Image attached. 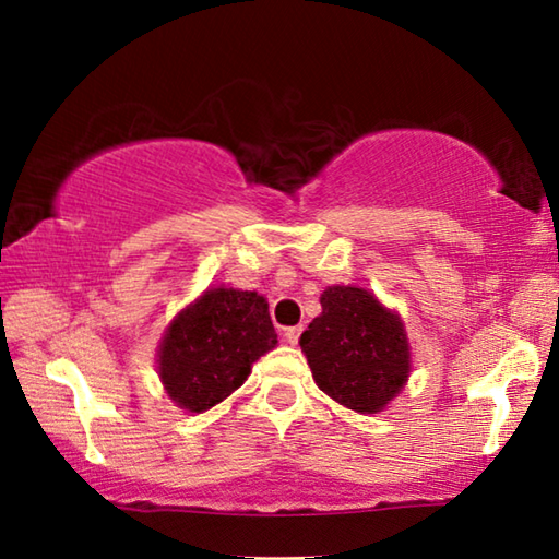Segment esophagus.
I'll use <instances>...</instances> for the list:
<instances>
[{"label":"esophagus","mask_w":559,"mask_h":559,"mask_svg":"<svg viewBox=\"0 0 559 559\" xmlns=\"http://www.w3.org/2000/svg\"><path fill=\"white\" fill-rule=\"evenodd\" d=\"M300 333H302V328H300V325H296V328H286V330H283V340H286L288 345H296V343H298V337H300Z\"/></svg>","instance_id":"1"}]
</instances>
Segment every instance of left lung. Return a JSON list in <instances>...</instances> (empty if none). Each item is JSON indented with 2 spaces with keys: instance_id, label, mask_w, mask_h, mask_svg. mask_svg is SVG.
Instances as JSON below:
<instances>
[{
  "instance_id": "obj_1",
  "label": "left lung",
  "mask_w": 559,
  "mask_h": 559,
  "mask_svg": "<svg viewBox=\"0 0 559 559\" xmlns=\"http://www.w3.org/2000/svg\"><path fill=\"white\" fill-rule=\"evenodd\" d=\"M320 306L323 313L300 335L316 384L347 409L382 412L412 370L400 316L355 286H328Z\"/></svg>"
}]
</instances>
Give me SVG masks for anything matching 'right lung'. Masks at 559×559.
<instances>
[{"instance_id": "right-lung-1", "label": "right lung", "mask_w": 559, "mask_h": 559, "mask_svg": "<svg viewBox=\"0 0 559 559\" xmlns=\"http://www.w3.org/2000/svg\"><path fill=\"white\" fill-rule=\"evenodd\" d=\"M269 302L253 290L210 288L179 310L157 349V370L177 406L202 414L224 402L276 347Z\"/></svg>"}]
</instances>
